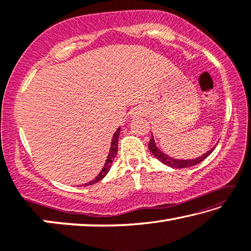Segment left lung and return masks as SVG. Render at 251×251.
I'll return each mask as SVG.
<instances>
[{
    "label": "left lung",
    "mask_w": 251,
    "mask_h": 251,
    "mask_svg": "<svg viewBox=\"0 0 251 251\" xmlns=\"http://www.w3.org/2000/svg\"><path fill=\"white\" fill-rule=\"evenodd\" d=\"M214 149H215V147L212 148L211 150H209V151H207L206 153H204L203 155L198 156V158H196V159L181 160V159H174L169 155L164 154L163 152H161V150L158 149V147L155 145V142H154V138H153V135L151 136V141H150V143H149V150L151 151L152 154L159 160V161H161L163 164H166V166H168V167L176 168V169L193 167V166H195V164L201 163V161H204V159H206L207 156L211 154Z\"/></svg>",
    "instance_id": "left-lung-1"
}]
</instances>
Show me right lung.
Here are the masks:
<instances>
[{
    "mask_svg": "<svg viewBox=\"0 0 251 251\" xmlns=\"http://www.w3.org/2000/svg\"><path fill=\"white\" fill-rule=\"evenodd\" d=\"M119 133H121V127H119V128L116 130L115 134H114L113 140H111V144H110L109 154H108V156H107V160H106V162H104V164H103V168L101 169V171H100L99 175L97 176V177L93 179V180L89 181L88 184H84L85 186L96 184V182H98V181L101 180L103 177H106V175L109 173L111 163H113L115 156H116V154H117V151H118V137H119Z\"/></svg>",
    "mask_w": 251,
    "mask_h": 251,
    "instance_id": "right-lung-1",
    "label": "right lung"
}]
</instances>
